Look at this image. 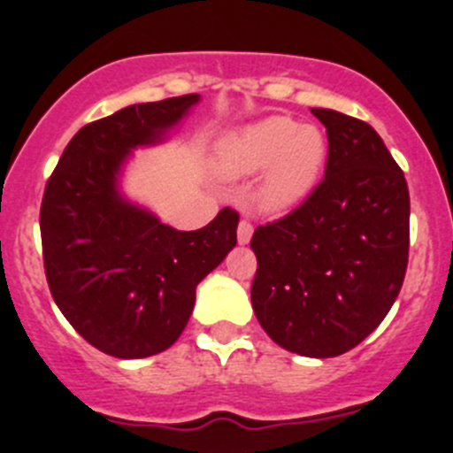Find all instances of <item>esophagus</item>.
<instances>
[{
	"label": "esophagus",
	"instance_id": "obj_1",
	"mask_svg": "<svg viewBox=\"0 0 453 453\" xmlns=\"http://www.w3.org/2000/svg\"><path fill=\"white\" fill-rule=\"evenodd\" d=\"M254 234V227L250 221H241L239 223V230H236V239H239V245H248L252 241Z\"/></svg>",
	"mask_w": 453,
	"mask_h": 453
}]
</instances>
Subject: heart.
<instances>
[{"instance_id":"b5f03b06","label":"heart","mask_w":453,"mask_h":453,"mask_svg":"<svg viewBox=\"0 0 453 453\" xmlns=\"http://www.w3.org/2000/svg\"><path fill=\"white\" fill-rule=\"evenodd\" d=\"M328 159L319 127L289 116H267L236 127L214 146L212 166L226 180L258 177L254 203L265 214H287L309 199Z\"/></svg>"}]
</instances>
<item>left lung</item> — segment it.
Listing matches in <instances>:
<instances>
[{"label":"left lung","instance_id":"1","mask_svg":"<svg viewBox=\"0 0 453 453\" xmlns=\"http://www.w3.org/2000/svg\"><path fill=\"white\" fill-rule=\"evenodd\" d=\"M324 180L252 236L256 319L289 353L337 357L381 324L408 269L410 193L377 131L333 109Z\"/></svg>","mask_w":453,"mask_h":453}]
</instances>
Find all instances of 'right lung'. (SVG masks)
Returning <instances> with one entry per match:
<instances>
[{"instance_id":"obj_1","label":"right lung","mask_w":453,"mask_h":453,"mask_svg":"<svg viewBox=\"0 0 453 453\" xmlns=\"http://www.w3.org/2000/svg\"><path fill=\"white\" fill-rule=\"evenodd\" d=\"M199 94L140 103L85 125L63 150L41 203L50 291L91 346L120 359L171 349L188 324L197 285L236 245L230 208L181 232L127 197L134 150L164 144Z\"/></svg>"}]
</instances>
